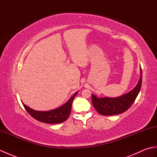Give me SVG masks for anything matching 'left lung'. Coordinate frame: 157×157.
Wrapping results in <instances>:
<instances>
[{
  "label": "left lung",
  "mask_w": 157,
  "mask_h": 157,
  "mask_svg": "<svg viewBox=\"0 0 157 157\" xmlns=\"http://www.w3.org/2000/svg\"><path fill=\"white\" fill-rule=\"evenodd\" d=\"M142 71L140 67V78L136 87L129 92L119 97L98 98L92 94V102L95 109L102 115H115L126 111L134 103L142 86Z\"/></svg>",
  "instance_id": "left-lung-1"
}]
</instances>
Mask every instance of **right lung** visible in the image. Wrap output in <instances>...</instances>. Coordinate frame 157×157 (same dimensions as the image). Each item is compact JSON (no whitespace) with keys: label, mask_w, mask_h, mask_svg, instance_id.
<instances>
[{"label":"right lung","mask_w":157,"mask_h":157,"mask_svg":"<svg viewBox=\"0 0 157 157\" xmlns=\"http://www.w3.org/2000/svg\"><path fill=\"white\" fill-rule=\"evenodd\" d=\"M78 91L76 92L64 105H63L59 108L51 110V111H36V110L29 108V106L24 105L23 102L22 103L26 111H28V113L32 117L43 123L55 124V123L64 122L69 117L71 111L73 101L75 98L77 94H78Z\"/></svg>","instance_id":"add662e5"}]
</instances>
